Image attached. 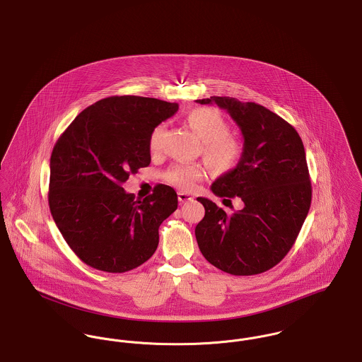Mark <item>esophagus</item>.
Here are the masks:
<instances>
[{"instance_id": "1", "label": "esophagus", "mask_w": 362, "mask_h": 362, "mask_svg": "<svg viewBox=\"0 0 362 362\" xmlns=\"http://www.w3.org/2000/svg\"><path fill=\"white\" fill-rule=\"evenodd\" d=\"M177 199H179L180 202H187V201H192V199H193V197L190 194H187V193L179 192V193H177Z\"/></svg>"}]
</instances>
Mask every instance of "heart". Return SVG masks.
<instances>
[{
	"instance_id": "obj_1",
	"label": "heart",
	"mask_w": 362,
	"mask_h": 362,
	"mask_svg": "<svg viewBox=\"0 0 362 362\" xmlns=\"http://www.w3.org/2000/svg\"><path fill=\"white\" fill-rule=\"evenodd\" d=\"M186 124L201 140V156L214 173L222 175L238 164L243 156V144L230 135V127L222 114L214 109L198 107L189 112ZM165 135V127L157 125L148 140L153 153L161 148ZM205 176V169L198 164H176L168 169L165 179L180 190H192Z\"/></svg>"
}]
</instances>
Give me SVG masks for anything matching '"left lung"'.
Returning <instances> with one entry per match:
<instances>
[{
  "mask_svg": "<svg viewBox=\"0 0 362 362\" xmlns=\"http://www.w3.org/2000/svg\"><path fill=\"white\" fill-rule=\"evenodd\" d=\"M197 103H216L244 136L240 163L211 187L224 199L240 197L244 208L228 215L211 199L198 197L205 208L195 227L198 248L211 264L228 274L264 273L292 248L310 209L311 182L303 141L291 124L257 103L227 96Z\"/></svg>",
  "mask_w": 362,
  "mask_h": 362,
  "instance_id": "left-lung-1",
  "label": "left lung"
}]
</instances>
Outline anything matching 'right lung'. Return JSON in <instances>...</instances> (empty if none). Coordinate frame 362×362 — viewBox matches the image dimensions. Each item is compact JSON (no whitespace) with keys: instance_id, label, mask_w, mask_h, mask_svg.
Returning <instances> with one entry per match:
<instances>
[{"instance_id":"1","label":"right lung","mask_w":362,"mask_h":362,"mask_svg":"<svg viewBox=\"0 0 362 362\" xmlns=\"http://www.w3.org/2000/svg\"><path fill=\"white\" fill-rule=\"evenodd\" d=\"M177 103L143 96H110L80 112L56 141L48 202L59 231L85 264L125 273L148 260L158 228L177 208V194L157 185L143 201L122 185L148 167L153 129Z\"/></svg>"}]
</instances>
